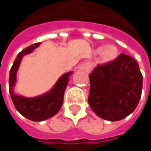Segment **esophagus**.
Masks as SVG:
<instances>
[{"instance_id": "esophagus-1", "label": "esophagus", "mask_w": 151, "mask_h": 151, "mask_svg": "<svg viewBox=\"0 0 151 151\" xmlns=\"http://www.w3.org/2000/svg\"><path fill=\"white\" fill-rule=\"evenodd\" d=\"M92 68H93V65L90 62H85L80 66V70L83 71V72H85V73H90L91 70H92Z\"/></svg>"}]
</instances>
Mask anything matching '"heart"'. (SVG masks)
<instances>
[{
    "label": "heart",
    "mask_w": 151,
    "mask_h": 151,
    "mask_svg": "<svg viewBox=\"0 0 151 151\" xmlns=\"http://www.w3.org/2000/svg\"><path fill=\"white\" fill-rule=\"evenodd\" d=\"M99 51L102 52L103 58L106 61H113V60H114L118 57V54H119L118 49L114 45L107 46L106 48L101 47L99 49Z\"/></svg>",
    "instance_id": "1"
}]
</instances>
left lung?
<instances>
[{"label": "left lung", "mask_w": 151, "mask_h": 151, "mask_svg": "<svg viewBox=\"0 0 151 151\" xmlns=\"http://www.w3.org/2000/svg\"><path fill=\"white\" fill-rule=\"evenodd\" d=\"M89 78L88 103L99 117L116 122L134 112L142 89V75L134 58L122 53L112 62L98 65Z\"/></svg>", "instance_id": "left-lung-1"}]
</instances>
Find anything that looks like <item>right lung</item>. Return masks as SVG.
<instances>
[{
  "instance_id": "1",
  "label": "right lung",
  "mask_w": 151,
  "mask_h": 151,
  "mask_svg": "<svg viewBox=\"0 0 151 151\" xmlns=\"http://www.w3.org/2000/svg\"><path fill=\"white\" fill-rule=\"evenodd\" d=\"M40 45L41 43H37L22 50L17 55L9 73V93L14 106L22 116L33 122H42L47 120L54 116L59 111L63 105L64 94L69 82V77L72 74V72L63 74L58 78L55 86L43 95L34 98H26L15 94L14 86L16 82V73L22 58L24 55L31 53Z\"/></svg>"
}]
</instances>
